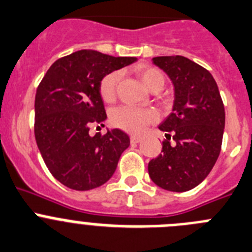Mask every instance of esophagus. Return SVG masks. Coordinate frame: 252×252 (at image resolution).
I'll return each instance as SVG.
<instances>
[{"mask_svg": "<svg viewBox=\"0 0 252 252\" xmlns=\"http://www.w3.org/2000/svg\"><path fill=\"white\" fill-rule=\"evenodd\" d=\"M130 142L131 143H139V142H142V137H138V135H131L130 137Z\"/></svg>", "mask_w": 252, "mask_h": 252, "instance_id": "34e87169", "label": "esophagus"}]
</instances>
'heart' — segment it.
Segmentation results:
<instances>
[{"label":"heart","instance_id":"heart-1","mask_svg":"<svg viewBox=\"0 0 252 252\" xmlns=\"http://www.w3.org/2000/svg\"><path fill=\"white\" fill-rule=\"evenodd\" d=\"M137 75L142 80L143 85L148 90L156 85H163L162 72L151 66H139L137 67ZM121 79V72L113 71L103 78L100 83V95L103 100L112 101L114 100L117 94V87ZM157 114L153 110L149 109H138L134 106H119L112 113V123L118 128L129 133H140L146 128L147 124L156 121Z\"/></svg>","mask_w":252,"mask_h":252}]
</instances>
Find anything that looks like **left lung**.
<instances>
[{
    "instance_id": "8db88e82",
    "label": "left lung",
    "mask_w": 252,
    "mask_h": 252,
    "mask_svg": "<svg viewBox=\"0 0 252 252\" xmlns=\"http://www.w3.org/2000/svg\"><path fill=\"white\" fill-rule=\"evenodd\" d=\"M152 61L171 79L174 100L172 113L158 126L167 140L162 154L149 162V177L167 191H189L205 180L219 158L225 106L214 76L201 65L180 55Z\"/></svg>"
}]
</instances>
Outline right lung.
Returning <instances> with one entry per match:
<instances>
[{
  "mask_svg": "<svg viewBox=\"0 0 252 252\" xmlns=\"http://www.w3.org/2000/svg\"><path fill=\"white\" fill-rule=\"evenodd\" d=\"M137 58L79 50L54 63L36 90L35 138L44 162L59 182L88 191L109 181L130 144L121 129L90 135L106 119L100 83Z\"/></svg>",
  "mask_w": 252,
  "mask_h": 252,
  "instance_id": "obj_1",
  "label": "right lung"
}]
</instances>
